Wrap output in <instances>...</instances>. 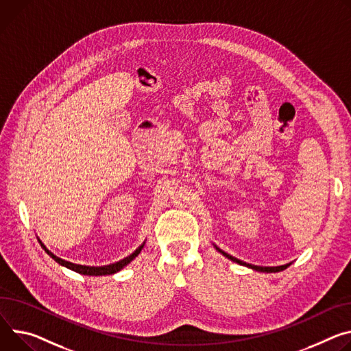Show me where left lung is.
<instances>
[{"instance_id": "8db88e82", "label": "left lung", "mask_w": 351, "mask_h": 351, "mask_svg": "<svg viewBox=\"0 0 351 351\" xmlns=\"http://www.w3.org/2000/svg\"><path fill=\"white\" fill-rule=\"evenodd\" d=\"M218 249V247H217ZM222 254H224V256H227L228 259H231L232 262H237V263H239V265H243V266H247V267H250V269H253V270H258V271H266V273H276V271H281V270H284V269H287L289 267L290 265H284V266H277V267H262V266H254V265H249V263H245V262H242V261H239V259H237V258H234V256H231V254H228V253H226V252H222L221 249H218Z\"/></svg>"}]
</instances>
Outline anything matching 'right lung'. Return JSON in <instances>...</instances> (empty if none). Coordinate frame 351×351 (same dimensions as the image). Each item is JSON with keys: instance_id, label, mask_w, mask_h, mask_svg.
<instances>
[{"instance_id": "obj_1", "label": "right lung", "mask_w": 351, "mask_h": 351, "mask_svg": "<svg viewBox=\"0 0 351 351\" xmlns=\"http://www.w3.org/2000/svg\"><path fill=\"white\" fill-rule=\"evenodd\" d=\"M43 247H45V246H43ZM141 249H143V245H141L134 253H132L130 256H127L125 259H123V261H120V262H117V263H113V265H109V266H102V267H90V266H81V265L70 263V262H67V261H62V259L57 258L56 254H53L50 250H47V249L45 247V250L50 254V256H51L58 265L66 266V267H69V269H71V270H74V271H77V273H80V274H84V276H108V274H113V273L121 270L124 266L129 265V263L137 256V254L141 252Z\"/></svg>"}]
</instances>
